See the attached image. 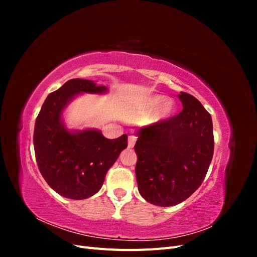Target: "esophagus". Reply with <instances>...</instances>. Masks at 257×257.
I'll list each match as a JSON object with an SVG mask.
<instances>
[{
	"label": "esophagus",
	"mask_w": 257,
	"mask_h": 257,
	"mask_svg": "<svg viewBox=\"0 0 257 257\" xmlns=\"http://www.w3.org/2000/svg\"><path fill=\"white\" fill-rule=\"evenodd\" d=\"M136 143V137L134 135L128 136V148H133Z\"/></svg>",
	"instance_id": "esophagus-1"
}]
</instances>
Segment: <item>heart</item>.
<instances>
[{"mask_svg": "<svg viewBox=\"0 0 257 257\" xmlns=\"http://www.w3.org/2000/svg\"><path fill=\"white\" fill-rule=\"evenodd\" d=\"M164 100H165V97L163 96V95H160V94H155V95L148 96V97L145 99L144 105H143V106H144V109H145L146 111H153L154 109H157V108L159 107V105L164 101ZM174 110H175V106H174L173 100L167 99V100H166V102L159 108V110H158V116H159L160 119H167V118H169V116L174 113Z\"/></svg>", "mask_w": 257, "mask_h": 257, "instance_id": "heart-1", "label": "heart"}]
</instances>
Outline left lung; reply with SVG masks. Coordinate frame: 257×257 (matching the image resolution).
<instances>
[{
  "label": "left lung",
  "instance_id": "8db88e82",
  "mask_svg": "<svg viewBox=\"0 0 257 257\" xmlns=\"http://www.w3.org/2000/svg\"><path fill=\"white\" fill-rule=\"evenodd\" d=\"M178 97L180 113L139 130L134 147L138 191L163 207L182 203L199 188L214 149L211 115L193 95Z\"/></svg>",
  "mask_w": 257,
  "mask_h": 257
}]
</instances>
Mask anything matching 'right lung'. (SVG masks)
Returning a JSON list of instances; mask_svg holds the SVG:
<instances>
[{
	"label": "right lung",
	"mask_w": 257,
	"mask_h": 257,
	"mask_svg": "<svg viewBox=\"0 0 257 257\" xmlns=\"http://www.w3.org/2000/svg\"><path fill=\"white\" fill-rule=\"evenodd\" d=\"M105 85L71 79L47 96L38 113L33 144L38 168L52 190L71 199L88 198L99 191L105 176L127 147V135L108 139L99 131H68L62 121L67 104L80 93L102 94Z\"/></svg>",
	"instance_id": "obj_1"
}]
</instances>
